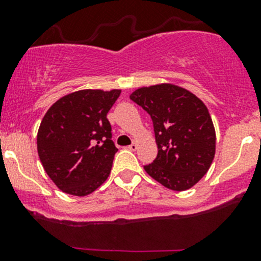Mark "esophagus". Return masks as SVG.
<instances>
[{
  "label": "esophagus",
  "mask_w": 261,
  "mask_h": 261,
  "mask_svg": "<svg viewBox=\"0 0 261 261\" xmlns=\"http://www.w3.org/2000/svg\"><path fill=\"white\" fill-rule=\"evenodd\" d=\"M127 149H130V150H133V151H135V150L138 149V144L133 143V144H131V145L127 146Z\"/></svg>",
  "instance_id": "obj_1"
}]
</instances>
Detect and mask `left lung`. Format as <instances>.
<instances>
[{
    "label": "left lung",
    "mask_w": 261,
    "mask_h": 261,
    "mask_svg": "<svg viewBox=\"0 0 261 261\" xmlns=\"http://www.w3.org/2000/svg\"><path fill=\"white\" fill-rule=\"evenodd\" d=\"M130 98L150 115L158 155L144 169L172 191H187L212 164L216 133L206 105L192 92L170 83L141 87Z\"/></svg>",
    "instance_id": "8db88e82"
}]
</instances>
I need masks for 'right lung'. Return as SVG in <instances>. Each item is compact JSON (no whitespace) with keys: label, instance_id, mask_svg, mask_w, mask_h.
Listing matches in <instances>:
<instances>
[{"label":"right lung","instance_id":"1","mask_svg":"<svg viewBox=\"0 0 261 261\" xmlns=\"http://www.w3.org/2000/svg\"><path fill=\"white\" fill-rule=\"evenodd\" d=\"M121 89H82L58 99L38 131V154L44 170L64 193L83 197L111 173L117 147L107 114Z\"/></svg>","mask_w":261,"mask_h":261}]
</instances>
